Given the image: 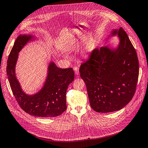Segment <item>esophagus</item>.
I'll return each instance as SVG.
<instances>
[{"label": "esophagus", "instance_id": "obj_1", "mask_svg": "<svg viewBox=\"0 0 148 148\" xmlns=\"http://www.w3.org/2000/svg\"><path fill=\"white\" fill-rule=\"evenodd\" d=\"M73 70H74L75 75H79V68L77 67H73Z\"/></svg>", "mask_w": 148, "mask_h": 148}]
</instances>
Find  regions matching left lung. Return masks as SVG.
<instances>
[{"mask_svg": "<svg viewBox=\"0 0 148 148\" xmlns=\"http://www.w3.org/2000/svg\"><path fill=\"white\" fill-rule=\"evenodd\" d=\"M117 36L115 48L95 49L82 63L79 72L84 81L91 108L98 112L120 110L132 99L139 77L137 53L126 32L113 29L107 40Z\"/></svg>", "mask_w": 148, "mask_h": 148, "instance_id": "1", "label": "left lung"}]
</instances>
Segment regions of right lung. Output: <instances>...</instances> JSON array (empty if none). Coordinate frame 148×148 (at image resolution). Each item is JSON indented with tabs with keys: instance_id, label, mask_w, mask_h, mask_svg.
Returning <instances> with one entry per match:
<instances>
[{
	"instance_id": "1",
	"label": "right lung",
	"mask_w": 148,
	"mask_h": 148,
	"mask_svg": "<svg viewBox=\"0 0 148 148\" xmlns=\"http://www.w3.org/2000/svg\"><path fill=\"white\" fill-rule=\"evenodd\" d=\"M37 39L31 34H20L18 37L8 59V80L15 99L25 112L35 117H56L66 110V90L75 78L72 68L62 69L51 61L42 88L32 95L26 94L22 90L16 76L15 67L19 53L27 44Z\"/></svg>"
}]
</instances>
